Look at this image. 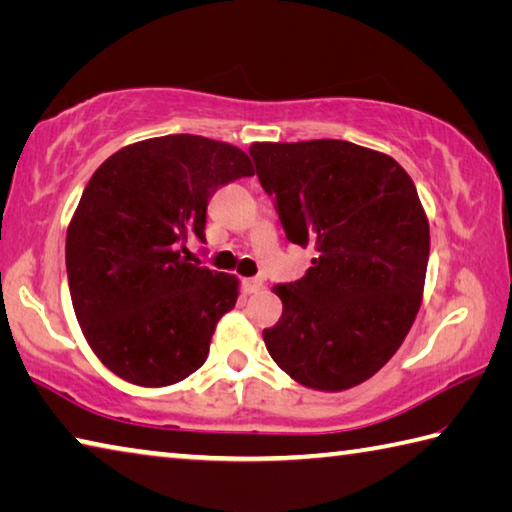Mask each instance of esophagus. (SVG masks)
Returning <instances> with one entry per match:
<instances>
[{"label": "esophagus", "mask_w": 512, "mask_h": 512, "mask_svg": "<svg viewBox=\"0 0 512 512\" xmlns=\"http://www.w3.org/2000/svg\"><path fill=\"white\" fill-rule=\"evenodd\" d=\"M264 289V280L262 277H248V280H244V291L246 293H257Z\"/></svg>", "instance_id": "esophagus-1"}]
</instances>
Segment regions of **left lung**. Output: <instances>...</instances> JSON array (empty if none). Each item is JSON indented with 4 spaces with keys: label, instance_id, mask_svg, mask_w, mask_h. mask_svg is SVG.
Wrapping results in <instances>:
<instances>
[{
    "label": "left lung",
    "instance_id": "left-lung-1",
    "mask_svg": "<svg viewBox=\"0 0 512 512\" xmlns=\"http://www.w3.org/2000/svg\"><path fill=\"white\" fill-rule=\"evenodd\" d=\"M257 178L287 239L314 246L298 282L275 284L282 316L264 329L298 384L339 393L393 357L418 314L429 221L391 155L343 140L255 142Z\"/></svg>",
    "mask_w": 512,
    "mask_h": 512
}]
</instances>
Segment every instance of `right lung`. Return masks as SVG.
<instances>
[{
	"label": "right lung",
	"instance_id": "obj_1",
	"mask_svg": "<svg viewBox=\"0 0 512 512\" xmlns=\"http://www.w3.org/2000/svg\"><path fill=\"white\" fill-rule=\"evenodd\" d=\"M253 173L244 151L201 135L128 144L92 173L67 228V280L85 341L117 377L160 388L203 366L239 280L189 264L185 244L205 241L216 189Z\"/></svg>",
	"mask_w": 512,
	"mask_h": 512
}]
</instances>
